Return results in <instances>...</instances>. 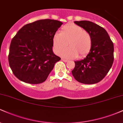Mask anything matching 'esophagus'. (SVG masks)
Here are the masks:
<instances>
[{
	"label": "esophagus",
	"mask_w": 123,
	"mask_h": 123,
	"mask_svg": "<svg viewBox=\"0 0 123 123\" xmlns=\"http://www.w3.org/2000/svg\"><path fill=\"white\" fill-rule=\"evenodd\" d=\"M62 60L63 62H68V60H65V59L62 58Z\"/></svg>",
	"instance_id": "1"
}]
</instances>
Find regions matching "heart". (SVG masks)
I'll list each match as a JSON object with an SVG mask.
<instances>
[{"label": "heart", "instance_id": "heart-1", "mask_svg": "<svg viewBox=\"0 0 123 123\" xmlns=\"http://www.w3.org/2000/svg\"><path fill=\"white\" fill-rule=\"evenodd\" d=\"M68 43L70 47L64 50ZM92 43L90 33L81 26L74 24L64 26L61 33H56L53 38L54 51L57 54L61 53L62 57L66 58H76L79 55L80 58L84 57L91 50Z\"/></svg>", "mask_w": 123, "mask_h": 123}]
</instances>
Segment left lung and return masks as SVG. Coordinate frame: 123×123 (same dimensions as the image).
Returning a JSON list of instances; mask_svg holds the SVG:
<instances>
[{
    "instance_id": "8db88e82",
    "label": "left lung",
    "mask_w": 123,
    "mask_h": 123,
    "mask_svg": "<svg viewBox=\"0 0 123 123\" xmlns=\"http://www.w3.org/2000/svg\"><path fill=\"white\" fill-rule=\"evenodd\" d=\"M91 35L92 47L86 58L74 61L72 71L74 78L86 84L101 81L111 69L114 61V46L108 32L104 28L88 21H74Z\"/></svg>"
}]
</instances>
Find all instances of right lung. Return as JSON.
Returning a JSON list of instances; mask_svg holds the SVG:
<instances>
[{"label": "right lung", "mask_w": 123, "mask_h": 123, "mask_svg": "<svg viewBox=\"0 0 123 123\" xmlns=\"http://www.w3.org/2000/svg\"><path fill=\"white\" fill-rule=\"evenodd\" d=\"M62 22L40 19L21 28L10 46L8 62L21 81L37 84L44 82L61 58L53 51V38Z\"/></svg>", "instance_id": "1"}]
</instances>
